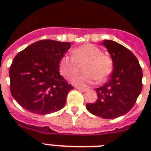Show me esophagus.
I'll return each instance as SVG.
<instances>
[{
    "mask_svg": "<svg viewBox=\"0 0 151 151\" xmlns=\"http://www.w3.org/2000/svg\"><path fill=\"white\" fill-rule=\"evenodd\" d=\"M77 88H78V90H80V91H82V92H86V91H88V88H87L77 87Z\"/></svg>",
    "mask_w": 151,
    "mask_h": 151,
    "instance_id": "obj_1",
    "label": "esophagus"
}]
</instances>
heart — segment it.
<instances>
[{
	"label": "heart",
	"instance_id": "b5f03b06",
	"mask_svg": "<svg viewBox=\"0 0 151 151\" xmlns=\"http://www.w3.org/2000/svg\"><path fill=\"white\" fill-rule=\"evenodd\" d=\"M72 56L64 55L59 60V72L66 79L78 72L79 64H84L82 70L85 73L75 76L73 83L85 86L105 81L112 73L114 60L110 55L103 53L99 47L92 44H85L72 51Z\"/></svg>",
	"mask_w": 151,
	"mask_h": 151
}]
</instances>
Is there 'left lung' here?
Instances as JSON below:
<instances>
[{"instance_id": "8db88e82", "label": "left lung", "mask_w": 151, "mask_h": 151, "mask_svg": "<svg viewBox=\"0 0 151 151\" xmlns=\"http://www.w3.org/2000/svg\"><path fill=\"white\" fill-rule=\"evenodd\" d=\"M102 44L114 60V70L107 82L96 88V101L87 103L86 108L92 114L110 119L133 107L143 87V71L137 58L124 46L110 40Z\"/></svg>"}]
</instances>
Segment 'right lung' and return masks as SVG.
Instances as JSON below:
<instances>
[{"label":"right lung","instance_id":"1","mask_svg":"<svg viewBox=\"0 0 151 151\" xmlns=\"http://www.w3.org/2000/svg\"><path fill=\"white\" fill-rule=\"evenodd\" d=\"M70 42L41 40L19 52L9 70L10 91L22 107L36 114L61 110L74 88L59 73L61 57Z\"/></svg>","mask_w":151,"mask_h":151}]
</instances>
